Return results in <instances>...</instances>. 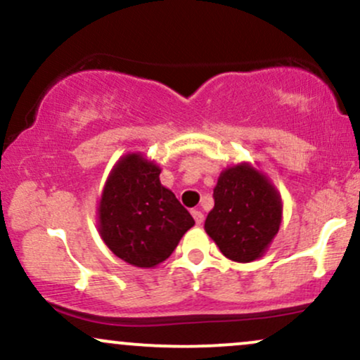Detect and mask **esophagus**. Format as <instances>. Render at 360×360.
Listing matches in <instances>:
<instances>
[{
    "mask_svg": "<svg viewBox=\"0 0 360 360\" xmlns=\"http://www.w3.org/2000/svg\"><path fill=\"white\" fill-rule=\"evenodd\" d=\"M191 214H193L194 221H196V225H201V223H203V220H205V214L201 213L200 210H193Z\"/></svg>",
    "mask_w": 360,
    "mask_h": 360,
    "instance_id": "1",
    "label": "esophagus"
}]
</instances>
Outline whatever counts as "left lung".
Here are the masks:
<instances>
[{
  "label": "left lung",
  "mask_w": 360,
  "mask_h": 360,
  "mask_svg": "<svg viewBox=\"0 0 360 360\" xmlns=\"http://www.w3.org/2000/svg\"><path fill=\"white\" fill-rule=\"evenodd\" d=\"M214 206L205 221L225 257L254 262L269 250L283 221V198L257 164L223 169L213 189Z\"/></svg>",
  "instance_id": "obj_1"
}]
</instances>
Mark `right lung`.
I'll use <instances>...</instances> for the list:
<instances>
[{
  "mask_svg": "<svg viewBox=\"0 0 360 360\" xmlns=\"http://www.w3.org/2000/svg\"><path fill=\"white\" fill-rule=\"evenodd\" d=\"M159 164L142 152L115 162L98 201V232L127 264L152 269L174 252L194 225L176 194L160 184Z\"/></svg>",
  "mask_w": 360,
  "mask_h": 360,
  "instance_id": "right-lung-1",
  "label": "right lung"
}]
</instances>
